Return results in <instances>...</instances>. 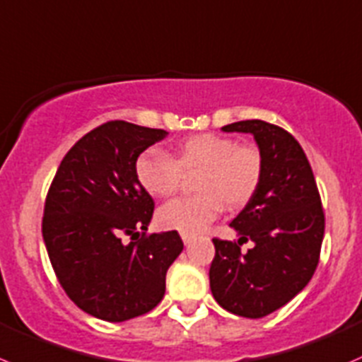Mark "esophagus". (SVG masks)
<instances>
[{
  "label": "esophagus",
  "mask_w": 362,
  "mask_h": 362,
  "mask_svg": "<svg viewBox=\"0 0 362 362\" xmlns=\"http://www.w3.org/2000/svg\"><path fill=\"white\" fill-rule=\"evenodd\" d=\"M181 238H182V243H185L186 246H188V245H192V241H193V235H189V234H181Z\"/></svg>",
  "instance_id": "34e87169"
}]
</instances>
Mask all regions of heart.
I'll return each instance as SVG.
<instances>
[{
	"instance_id": "1",
	"label": "heart",
	"mask_w": 362,
	"mask_h": 362,
	"mask_svg": "<svg viewBox=\"0 0 362 362\" xmlns=\"http://www.w3.org/2000/svg\"><path fill=\"white\" fill-rule=\"evenodd\" d=\"M200 170L197 197L169 200L158 209V223L169 230L195 235L216 220L223 209L241 207L255 195L262 180V156L253 146H239L234 139L199 134L182 141L169 156L148 149L135 162L139 185L153 197L176 192L181 174Z\"/></svg>"
}]
</instances>
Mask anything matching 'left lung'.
Returning <instances> with one entry per match:
<instances>
[{
    "label": "left lung",
    "mask_w": 362,
    "mask_h": 362,
    "mask_svg": "<svg viewBox=\"0 0 362 362\" xmlns=\"http://www.w3.org/2000/svg\"><path fill=\"white\" fill-rule=\"evenodd\" d=\"M223 132L252 134L262 156V180L230 221L238 243L213 239V298L246 318H262L294 299L313 276L324 239V211L313 170L299 142L276 124L246 119ZM252 240L246 254L240 245Z\"/></svg>",
    "instance_id": "left-lung-1"
}]
</instances>
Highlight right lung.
<instances>
[{
	"instance_id": "obj_1",
	"label": "right lung",
	"mask_w": 362,
	"mask_h": 362,
	"mask_svg": "<svg viewBox=\"0 0 362 362\" xmlns=\"http://www.w3.org/2000/svg\"><path fill=\"white\" fill-rule=\"evenodd\" d=\"M167 135L109 121L75 142L47 193L42 235L56 276L68 298L100 320L151 311L182 252L176 230L146 235L155 202L135 176L141 153Z\"/></svg>"
}]
</instances>
